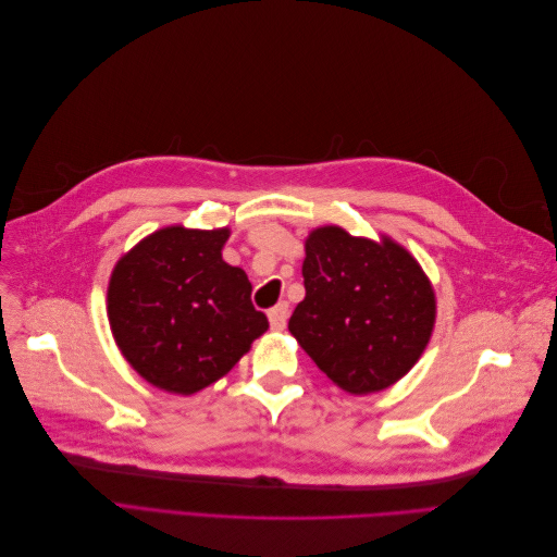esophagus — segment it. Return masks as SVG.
Instances as JSON below:
<instances>
[{
    "label": "esophagus",
    "instance_id": "1",
    "mask_svg": "<svg viewBox=\"0 0 557 557\" xmlns=\"http://www.w3.org/2000/svg\"><path fill=\"white\" fill-rule=\"evenodd\" d=\"M269 325H272V330L281 332L285 327V323H288V301H281V305H276L274 309H269Z\"/></svg>",
    "mask_w": 557,
    "mask_h": 557
}]
</instances>
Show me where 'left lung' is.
<instances>
[{
	"mask_svg": "<svg viewBox=\"0 0 557 557\" xmlns=\"http://www.w3.org/2000/svg\"><path fill=\"white\" fill-rule=\"evenodd\" d=\"M307 297L288 330L320 372L350 395H372L409 374L430 344L436 295L395 239L352 237L339 225L309 232Z\"/></svg>",
	"mask_w": 557,
	"mask_h": 557,
	"instance_id": "left-lung-1",
	"label": "left lung"
}]
</instances>
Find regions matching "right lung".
I'll return each instance as SVG.
<instances>
[{"instance_id":"1","label":"right lung","mask_w":557,"mask_h":557,"mask_svg":"<svg viewBox=\"0 0 557 557\" xmlns=\"http://www.w3.org/2000/svg\"><path fill=\"white\" fill-rule=\"evenodd\" d=\"M230 227L170 225L115 262L107 313L115 346L144 381L195 395L223 379L269 327L244 269L223 260Z\"/></svg>"}]
</instances>
